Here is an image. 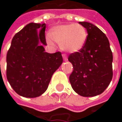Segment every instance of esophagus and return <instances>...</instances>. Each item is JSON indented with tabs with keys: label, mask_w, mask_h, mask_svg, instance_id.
<instances>
[{
	"label": "esophagus",
	"mask_w": 122,
	"mask_h": 122,
	"mask_svg": "<svg viewBox=\"0 0 122 122\" xmlns=\"http://www.w3.org/2000/svg\"><path fill=\"white\" fill-rule=\"evenodd\" d=\"M62 58H63V60L64 61H66L68 60V58H67V56L66 54H62Z\"/></svg>",
	"instance_id": "34e87169"
}]
</instances>
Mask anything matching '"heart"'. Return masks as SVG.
Instances as JSON below:
<instances>
[{
	"mask_svg": "<svg viewBox=\"0 0 122 122\" xmlns=\"http://www.w3.org/2000/svg\"><path fill=\"white\" fill-rule=\"evenodd\" d=\"M49 35L53 41L60 44V49L71 54L79 51L87 39L86 28L78 24L54 26L49 31ZM47 43L53 45V41L50 39H47Z\"/></svg>",
	"mask_w": 122,
	"mask_h": 122,
	"instance_id": "b5f03b06",
	"label": "heart"
}]
</instances>
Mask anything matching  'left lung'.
Masks as SVG:
<instances>
[{
  "label": "left lung",
  "instance_id": "1",
  "mask_svg": "<svg viewBox=\"0 0 122 122\" xmlns=\"http://www.w3.org/2000/svg\"><path fill=\"white\" fill-rule=\"evenodd\" d=\"M86 28L87 39L79 52L69 55L73 71L69 81L74 91L84 97L102 94L113 77V54L107 36L95 25L79 22Z\"/></svg>",
  "mask_w": 122,
  "mask_h": 122
}]
</instances>
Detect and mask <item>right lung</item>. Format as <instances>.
<instances>
[{"label":"right lung","instance_id":"right-lung-1","mask_svg":"<svg viewBox=\"0 0 122 122\" xmlns=\"http://www.w3.org/2000/svg\"><path fill=\"white\" fill-rule=\"evenodd\" d=\"M45 24H27L13 36L7 52V80L14 91L23 97L42 95L63 62L60 51L45 52Z\"/></svg>","mask_w":122,"mask_h":122}]
</instances>
